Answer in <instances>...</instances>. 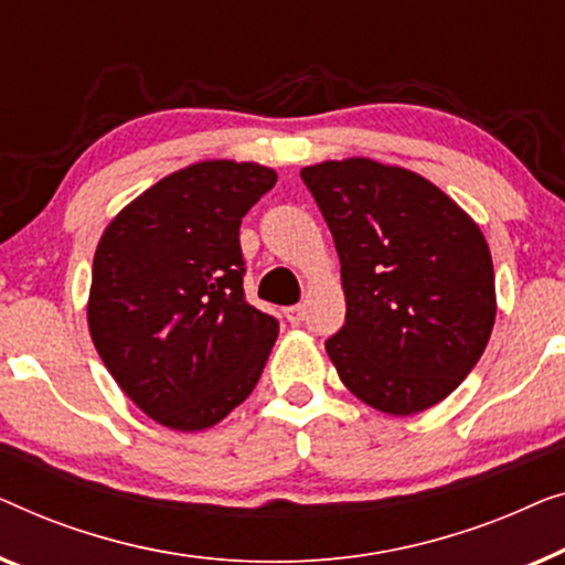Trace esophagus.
<instances>
[{
  "instance_id": "esophagus-1",
  "label": "esophagus",
  "mask_w": 565,
  "mask_h": 565,
  "mask_svg": "<svg viewBox=\"0 0 565 565\" xmlns=\"http://www.w3.org/2000/svg\"><path fill=\"white\" fill-rule=\"evenodd\" d=\"M284 317H286V320H289L291 324H299L301 320H305V307H299V305L286 307V309H284Z\"/></svg>"
}]
</instances>
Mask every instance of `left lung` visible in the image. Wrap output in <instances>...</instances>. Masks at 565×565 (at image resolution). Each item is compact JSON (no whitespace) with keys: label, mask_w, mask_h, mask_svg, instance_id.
I'll return each instance as SVG.
<instances>
[{"label":"left lung","mask_w":565,"mask_h":565,"mask_svg":"<svg viewBox=\"0 0 565 565\" xmlns=\"http://www.w3.org/2000/svg\"><path fill=\"white\" fill-rule=\"evenodd\" d=\"M340 256L345 324L328 338L338 376L386 415L456 392L497 317L487 237L415 171L371 158L301 169Z\"/></svg>","instance_id":"8db88e82"}]
</instances>
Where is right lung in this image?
<instances>
[{
  "instance_id": "add662e5",
  "label": "right lung",
  "mask_w": 565,
  "mask_h": 565,
  "mask_svg": "<svg viewBox=\"0 0 565 565\" xmlns=\"http://www.w3.org/2000/svg\"><path fill=\"white\" fill-rule=\"evenodd\" d=\"M274 184L258 163L186 166L102 235L86 307L94 348L163 427L217 425L264 373L279 322L245 299L241 222Z\"/></svg>"
}]
</instances>
